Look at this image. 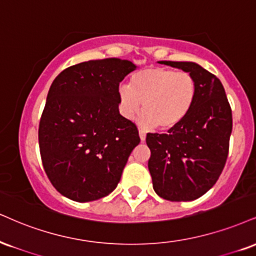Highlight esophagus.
<instances>
[{
  "label": "esophagus",
  "instance_id": "1",
  "mask_svg": "<svg viewBox=\"0 0 256 256\" xmlns=\"http://www.w3.org/2000/svg\"><path fill=\"white\" fill-rule=\"evenodd\" d=\"M140 140L144 142L146 140V132L144 130H140Z\"/></svg>",
  "mask_w": 256,
  "mask_h": 256
}]
</instances>
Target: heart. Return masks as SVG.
I'll return each instance as SVG.
<instances>
[{
  "label": "heart",
  "mask_w": 256,
  "mask_h": 256,
  "mask_svg": "<svg viewBox=\"0 0 256 256\" xmlns=\"http://www.w3.org/2000/svg\"><path fill=\"white\" fill-rule=\"evenodd\" d=\"M118 94L120 110L126 118H136L143 106L142 125L169 130L182 122L192 110L196 83L188 72L152 66L134 72L130 86H122Z\"/></svg>",
  "instance_id": "obj_1"
}]
</instances>
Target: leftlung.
<instances>
[{"label": "left lung", "mask_w": 256, "mask_h": 256, "mask_svg": "<svg viewBox=\"0 0 256 256\" xmlns=\"http://www.w3.org/2000/svg\"><path fill=\"white\" fill-rule=\"evenodd\" d=\"M190 72L196 83L194 106L167 134H148V167L155 192L170 202L194 200L216 184L226 166L232 130V107L214 74L192 62L161 60Z\"/></svg>", "instance_id": "obj_1"}]
</instances>
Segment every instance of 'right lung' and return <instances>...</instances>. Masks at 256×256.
<instances>
[{
	"label": "right lung",
	"instance_id": "add662e5",
	"mask_svg": "<svg viewBox=\"0 0 256 256\" xmlns=\"http://www.w3.org/2000/svg\"><path fill=\"white\" fill-rule=\"evenodd\" d=\"M136 69L118 58L66 68L52 82L39 122V149L48 180L78 202L108 196L140 144L136 124L119 113V84Z\"/></svg>",
	"mask_w": 256,
	"mask_h": 256
}]
</instances>
